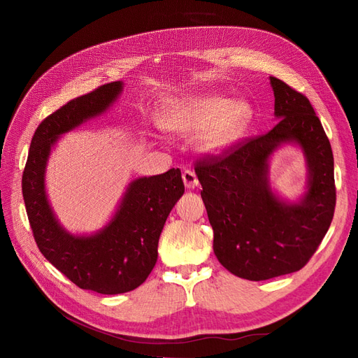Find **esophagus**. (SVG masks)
Masks as SVG:
<instances>
[{
    "mask_svg": "<svg viewBox=\"0 0 358 358\" xmlns=\"http://www.w3.org/2000/svg\"><path fill=\"white\" fill-rule=\"evenodd\" d=\"M182 179H183V183H185V187L188 189H192V188H196L199 185L197 175L192 170H185V171H183L182 173Z\"/></svg>",
    "mask_w": 358,
    "mask_h": 358,
    "instance_id": "obj_1",
    "label": "esophagus"
}]
</instances>
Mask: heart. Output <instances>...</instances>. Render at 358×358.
Returning <instances> with one entry per match:
<instances>
[{
    "mask_svg": "<svg viewBox=\"0 0 358 358\" xmlns=\"http://www.w3.org/2000/svg\"><path fill=\"white\" fill-rule=\"evenodd\" d=\"M251 116L245 101H229L222 96H182L171 101L162 113V125L176 133H189L206 125L201 143L208 150H222L239 137Z\"/></svg>",
    "mask_w": 358,
    "mask_h": 358,
    "instance_id": "1",
    "label": "heart"
}]
</instances>
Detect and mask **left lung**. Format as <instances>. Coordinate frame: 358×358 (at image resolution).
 Instances as JSON below:
<instances>
[{
    "mask_svg": "<svg viewBox=\"0 0 358 358\" xmlns=\"http://www.w3.org/2000/svg\"><path fill=\"white\" fill-rule=\"evenodd\" d=\"M278 124L221 154L196 161L201 199L213 229V252L233 275L266 280L305 267L331 224L336 206L329 137L301 92L270 76ZM299 143L310 167L308 192L287 205L271 192L266 161L280 143Z\"/></svg>",
    "mask_w": 358,
    "mask_h": 358,
    "instance_id": "1",
    "label": "left lung"
}]
</instances>
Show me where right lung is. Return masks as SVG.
I'll list each match as a JSON object with an SVG mask.
<instances>
[{
	"label": "right lung",
	"mask_w": 358,
	"mask_h": 358,
	"mask_svg": "<svg viewBox=\"0 0 358 358\" xmlns=\"http://www.w3.org/2000/svg\"><path fill=\"white\" fill-rule=\"evenodd\" d=\"M122 91L110 82L70 100L41 121L31 140L22 175L28 221L40 252L73 284L100 294H121L142 285L157 263L158 241L185 187L179 169L129 183L113 220L94 236H71L53 216L45 169L57 138L106 110Z\"/></svg>",
	"instance_id": "add662e5"
}]
</instances>
